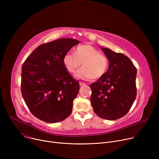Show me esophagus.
<instances>
[{"instance_id": "1", "label": "esophagus", "mask_w": 159, "mask_h": 159, "mask_svg": "<svg viewBox=\"0 0 159 159\" xmlns=\"http://www.w3.org/2000/svg\"><path fill=\"white\" fill-rule=\"evenodd\" d=\"M79 84H80V86L86 85V83H84V82H79Z\"/></svg>"}]
</instances>
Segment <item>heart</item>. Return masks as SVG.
Wrapping results in <instances>:
<instances>
[{
  "label": "heart",
  "instance_id": "b5f03b06",
  "mask_svg": "<svg viewBox=\"0 0 159 159\" xmlns=\"http://www.w3.org/2000/svg\"><path fill=\"white\" fill-rule=\"evenodd\" d=\"M63 62L70 73H73L82 64L83 68L79 70L75 76L83 80H98L103 77L107 71L109 62L103 54L90 44L79 46L75 54L71 52L66 53Z\"/></svg>",
  "mask_w": 159,
  "mask_h": 159
}]
</instances>
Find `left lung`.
Listing matches in <instances>:
<instances>
[{"label":"left lung","mask_w":159,"mask_h":159,"mask_svg":"<svg viewBox=\"0 0 159 159\" xmlns=\"http://www.w3.org/2000/svg\"><path fill=\"white\" fill-rule=\"evenodd\" d=\"M101 49L109 61V69L90 84V101L99 117L116 120L127 114L135 100L137 69L127 56L108 48Z\"/></svg>","instance_id":"8db88e82"}]
</instances>
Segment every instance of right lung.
Returning a JSON list of instances; mask_svg holds the SVG:
<instances>
[{
	"mask_svg": "<svg viewBox=\"0 0 159 159\" xmlns=\"http://www.w3.org/2000/svg\"><path fill=\"white\" fill-rule=\"evenodd\" d=\"M80 42L60 39L39 46L22 66L21 93L31 113L49 123L62 121L72 112L80 85L66 70L63 57Z\"/></svg>",
	"mask_w": 159,
	"mask_h": 159,
	"instance_id": "1",
	"label": "right lung"
}]
</instances>
